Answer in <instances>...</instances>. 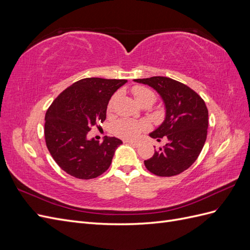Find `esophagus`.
I'll use <instances>...</instances> for the list:
<instances>
[{
	"instance_id": "esophagus-1",
	"label": "esophagus",
	"mask_w": 250,
	"mask_h": 250,
	"mask_svg": "<svg viewBox=\"0 0 250 250\" xmlns=\"http://www.w3.org/2000/svg\"><path fill=\"white\" fill-rule=\"evenodd\" d=\"M126 143L130 144V145H132V146H134V147L141 146V142H138V141H126Z\"/></svg>"
}]
</instances>
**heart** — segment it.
Listing matches in <instances>:
<instances>
[{"label": "heart", "instance_id": "obj_1", "mask_svg": "<svg viewBox=\"0 0 250 250\" xmlns=\"http://www.w3.org/2000/svg\"><path fill=\"white\" fill-rule=\"evenodd\" d=\"M132 93L134 96V99L137 100L139 104L146 102V101H151L154 102L155 96L154 94L151 92L150 89L143 87V86H137L132 89ZM116 99V96H113L111 98V100L108 104V110H111L113 101ZM146 129V124L142 123V122H135V121L132 120H121L115 125V128H113V132L117 135V137L124 139V140H133L135 138H138L139 135Z\"/></svg>", "mask_w": 250, "mask_h": 250}]
</instances>
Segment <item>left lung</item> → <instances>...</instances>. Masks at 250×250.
Here are the masks:
<instances>
[{"label":"left lung","mask_w":250,"mask_h":250,"mask_svg":"<svg viewBox=\"0 0 250 250\" xmlns=\"http://www.w3.org/2000/svg\"><path fill=\"white\" fill-rule=\"evenodd\" d=\"M155 89L165 104L164 122L149 135L161 141L168 139L164 148L144 162L157 176H174L188 169L197 160L207 140L208 111L202 98L192 88L174 79L154 76L134 79Z\"/></svg>","instance_id":"1"}]
</instances>
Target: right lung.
<instances>
[{
    "mask_svg": "<svg viewBox=\"0 0 250 250\" xmlns=\"http://www.w3.org/2000/svg\"><path fill=\"white\" fill-rule=\"evenodd\" d=\"M125 79L84 78L65 88L48 108L44 139L53 160L79 179L100 176L111 164L122 141L105 137L102 143L87 139L90 128L106 119L111 96Z\"/></svg>",
    "mask_w": 250,
    "mask_h": 250,
    "instance_id": "obj_1",
    "label": "right lung"
}]
</instances>
